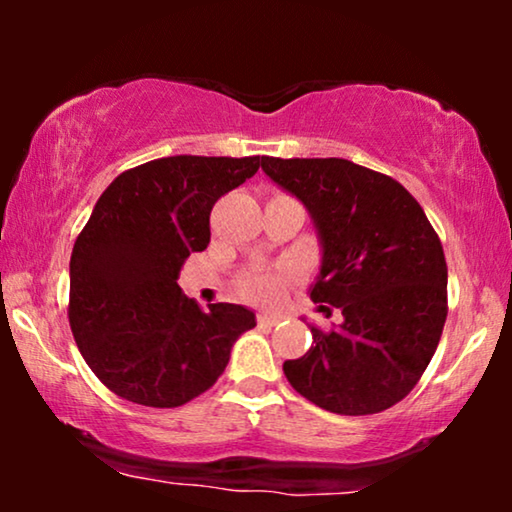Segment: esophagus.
<instances>
[{
    "label": "esophagus",
    "instance_id": "34e87169",
    "mask_svg": "<svg viewBox=\"0 0 512 512\" xmlns=\"http://www.w3.org/2000/svg\"><path fill=\"white\" fill-rule=\"evenodd\" d=\"M279 321H282V317H279V314H268V312L258 314V324H261V326H277Z\"/></svg>",
    "mask_w": 512,
    "mask_h": 512
}]
</instances>
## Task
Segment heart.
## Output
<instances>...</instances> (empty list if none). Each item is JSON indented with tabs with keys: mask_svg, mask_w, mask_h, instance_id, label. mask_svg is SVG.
I'll return each instance as SVG.
<instances>
[{
	"mask_svg": "<svg viewBox=\"0 0 512 512\" xmlns=\"http://www.w3.org/2000/svg\"><path fill=\"white\" fill-rule=\"evenodd\" d=\"M279 284H282V275L277 272H256L247 279V291L258 300H270L277 293Z\"/></svg>",
	"mask_w": 512,
	"mask_h": 512,
	"instance_id": "obj_1",
	"label": "heart"
}]
</instances>
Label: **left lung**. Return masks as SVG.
Masks as SVG:
<instances>
[{
    "label": "left lung",
    "mask_w": 512,
    "mask_h": 512,
    "mask_svg": "<svg viewBox=\"0 0 512 512\" xmlns=\"http://www.w3.org/2000/svg\"><path fill=\"white\" fill-rule=\"evenodd\" d=\"M263 172L300 200L317 228L314 303L338 307L331 333L284 361L291 387L335 415H375L403 401L429 366L447 317V263L424 209L387 174L345 158H268ZM319 310L331 314V307Z\"/></svg>",
    "instance_id": "8db88e82"
}]
</instances>
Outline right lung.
<instances>
[{
  "mask_svg": "<svg viewBox=\"0 0 512 512\" xmlns=\"http://www.w3.org/2000/svg\"><path fill=\"white\" fill-rule=\"evenodd\" d=\"M261 156H170L118 174L69 261V326L104 387L149 408H177L219 380L256 314L181 293V265L207 249L214 202L254 177Z\"/></svg>",
  "mask_w": 512,
  "mask_h": 512,
  "instance_id": "add662e5",
  "label": "right lung"
}]
</instances>
